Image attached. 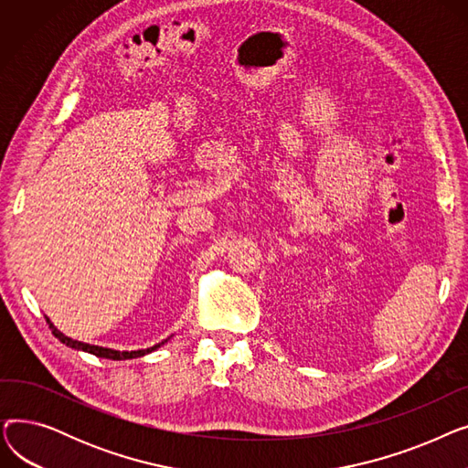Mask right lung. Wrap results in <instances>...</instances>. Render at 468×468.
Returning a JSON list of instances; mask_svg holds the SVG:
<instances>
[{"label": "right lung", "instance_id": "right-lung-1", "mask_svg": "<svg viewBox=\"0 0 468 468\" xmlns=\"http://www.w3.org/2000/svg\"><path fill=\"white\" fill-rule=\"evenodd\" d=\"M47 323H48V318H47ZM48 328H51V332L55 334V337H58L62 343H66L68 347H71V349H80V351H87V353H90V355H94V356H101V358H110V360H125V358H136V356H144V355H147V353H152V351H155L157 347H161V343L159 346H154V347H150V349H142V351H113V349H106V347H98V346H89V343H83V341H76V339H71V337H68V335H64L62 332H58L51 323H48Z\"/></svg>", "mask_w": 468, "mask_h": 468}]
</instances>
